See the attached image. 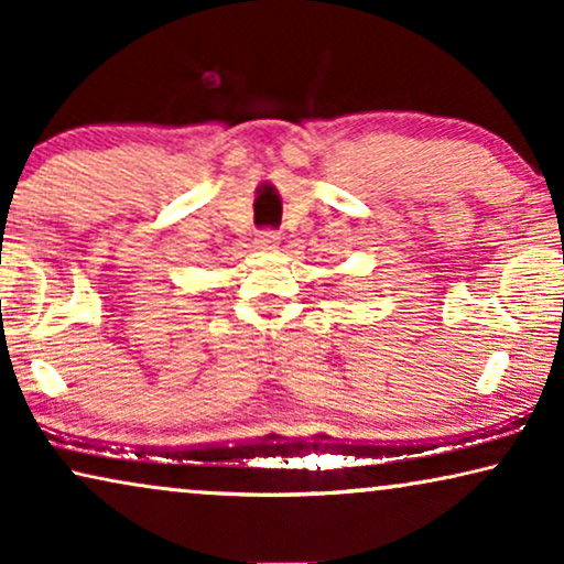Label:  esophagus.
Listing matches in <instances>:
<instances>
[{
    "label": "esophagus",
    "instance_id": "34e87169",
    "mask_svg": "<svg viewBox=\"0 0 564 564\" xmlns=\"http://www.w3.org/2000/svg\"><path fill=\"white\" fill-rule=\"evenodd\" d=\"M253 243H257V249H261V251H272V249H276V246H280V236H276L274 230H261Z\"/></svg>",
    "mask_w": 564,
    "mask_h": 564
}]
</instances>
